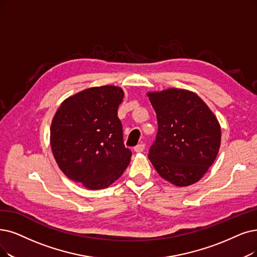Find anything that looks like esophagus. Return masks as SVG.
<instances>
[{
    "mask_svg": "<svg viewBox=\"0 0 257 257\" xmlns=\"http://www.w3.org/2000/svg\"><path fill=\"white\" fill-rule=\"evenodd\" d=\"M134 151H135L136 153H141V152H143V151H145V145H143V143H140V145H137V146L134 148Z\"/></svg>",
    "mask_w": 257,
    "mask_h": 257,
    "instance_id": "1",
    "label": "esophagus"
}]
</instances>
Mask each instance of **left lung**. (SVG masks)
<instances>
[{
	"mask_svg": "<svg viewBox=\"0 0 257 257\" xmlns=\"http://www.w3.org/2000/svg\"><path fill=\"white\" fill-rule=\"evenodd\" d=\"M156 111L158 133L149 159L176 187L199 181L216 159L221 130L214 112L195 93L168 88L147 94Z\"/></svg>",
	"mask_w": 257,
	"mask_h": 257,
	"instance_id": "1",
	"label": "left lung"
}]
</instances>
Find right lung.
I'll use <instances>...</instances> for the list:
<instances>
[{"instance_id": "1", "label": "right lung", "mask_w": 257, "mask_h": 257, "mask_svg": "<svg viewBox=\"0 0 257 257\" xmlns=\"http://www.w3.org/2000/svg\"><path fill=\"white\" fill-rule=\"evenodd\" d=\"M123 97L114 85L83 89L66 98L51 121L50 148L58 167L86 189L109 187L131 161L117 116Z\"/></svg>"}]
</instances>
